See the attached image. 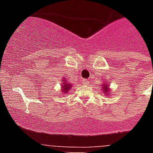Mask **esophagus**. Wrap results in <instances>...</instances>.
Masks as SVG:
<instances>
[{"label": "esophagus", "instance_id": "obj_1", "mask_svg": "<svg viewBox=\"0 0 153 153\" xmlns=\"http://www.w3.org/2000/svg\"><path fill=\"white\" fill-rule=\"evenodd\" d=\"M82 85H88L89 82L87 79H83V80H82Z\"/></svg>", "mask_w": 153, "mask_h": 153}]
</instances>
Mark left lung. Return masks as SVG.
Masks as SVG:
<instances>
[{
    "instance_id": "8db88e82",
    "label": "left lung",
    "mask_w": 153,
    "mask_h": 153,
    "mask_svg": "<svg viewBox=\"0 0 153 153\" xmlns=\"http://www.w3.org/2000/svg\"><path fill=\"white\" fill-rule=\"evenodd\" d=\"M102 89L104 90L103 91V93L105 94V96H107V95L110 94L109 92H110V87H109V85H107V83H106V84L102 85Z\"/></svg>"
}]
</instances>
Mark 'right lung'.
Listing matches in <instances>:
<instances>
[{"mask_svg":"<svg viewBox=\"0 0 153 153\" xmlns=\"http://www.w3.org/2000/svg\"><path fill=\"white\" fill-rule=\"evenodd\" d=\"M63 82H63L62 87H61V88H62V89H61V91H62L64 93H67V92L70 90L71 87V85L69 84L68 82H67V81L65 80V79H64V80H63Z\"/></svg>","mask_w":153,"mask_h":153,"instance_id":"add662e5","label":"right lung"}]
</instances>
